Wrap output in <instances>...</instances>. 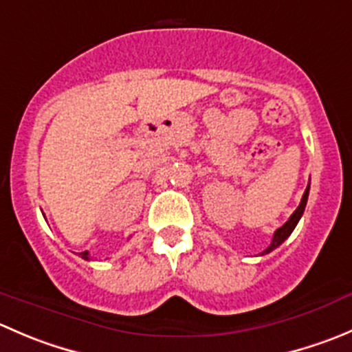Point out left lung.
Masks as SVG:
<instances>
[{"instance_id": "1", "label": "left lung", "mask_w": 352, "mask_h": 352, "mask_svg": "<svg viewBox=\"0 0 352 352\" xmlns=\"http://www.w3.org/2000/svg\"><path fill=\"white\" fill-rule=\"evenodd\" d=\"M308 194H309V184H308V187H306L305 194H302V199H301V203H299V206L296 208V211L291 214V218H289V220L285 221V223L282 225L280 228H277V230H275L274 239H272V244L268 245V248L265 249V251H263L261 254H268V252H272V251H274V249H277L278 245H280L282 242H284L285 239H287L289 235L292 234V230H294L296 225H298V221L301 220L302 213H305L306 203H308Z\"/></svg>"}]
</instances>
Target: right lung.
Wrapping results in <instances>:
<instances>
[{
	"mask_svg": "<svg viewBox=\"0 0 352 352\" xmlns=\"http://www.w3.org/2000/svg\"><path fill=\"white\" fill-rule=\"evenodd\" d=\"M80 256H82V258H84V259H89V252H87V251L80 252Z\"/></svg>",
	"mask_w": 352,
	"mask_h": 352,
	"instance_id": "obj_1",
	"label": "right lung"
}]
</instances>
